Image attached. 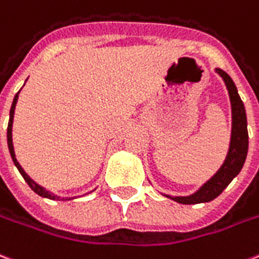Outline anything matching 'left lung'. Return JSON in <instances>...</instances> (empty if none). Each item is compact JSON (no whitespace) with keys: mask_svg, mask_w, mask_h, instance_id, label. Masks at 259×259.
Listing matches in <instances>:
<instances>
[{"mask_svg":"<svg viewBox=\"0 0 259 259\" xmlns=\"http://www.w3.org/2000/svg\"><path fill=\"white\" fill-rule=\"evenodd\" d=\"M214 72L222 77L227 87V91H228V95H230L231 112H232L230 148H228L226 160L219 168V171L193 194L183 195V197L164 194L167 198H171L179 204H202V202H209V201L214 200L232 182V179L240 172V169L243 168L246 156H247L248 133L244 104L238 94V90H236V85L232 81V78L222 69L216 68Z\"/></svg>","mask_w":259,"mask_h":259,"instance_id":"obj_1","label":"left lung"}]
</instances>
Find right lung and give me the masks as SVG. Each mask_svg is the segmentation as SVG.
<instances>
[{
	"label": "right lung",
	"instance_id": "add662e5",
	"mask_svg": "<svg viewBox=\"0 0 259 259\" xmlns=\"http://www.w3.org/2000/svg\"><path fill=\"white\" fill-rule=\"evenodd\" d=\"M27 81V80H25ZM19 94L20 91L17 94L15 95V99H13V103H12V107H11V112H9V123H8V148H9V152H11V156H12V160L15 163V165L19 169V172L21 174V177L24 178V181L28 183V186L32 189L37 195H40V197H45V198H49V200H57V201H70V200H74L76 197H61V195H57L54 193H51V191L46 190L45 187H42L40 185H37L33 179L29 178V175L25 172L23 167L20 165V163L17 161L16 159V155H15V148H13V140H12V127H13V116H15V108H16V103H17V99H19ZM96 190V189H94ZM92 190V191H94ZM91 191V193H92Z\"/></svg>",
	"mask_w": 259,
	"mask_h": 259
}]
</instances>
